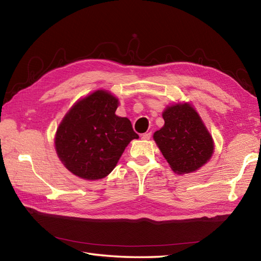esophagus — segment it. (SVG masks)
<instances>
[{
    "instance_id": "1",
    "label": "esophagus",
    "mask_w": 261,
    "mask_h": 261,
    "mask_svg": "<svg viewBox=\"0 0 261 261\" xmlns=\"http://www.w3.org/2000/svg\"><path fill=\"white\" fill-rule=\"evenodd\" d=\"M141 138H142L143 140H149L151 138V132H147V134H143L141 136Z\"/></svg>"
}]
</instances>
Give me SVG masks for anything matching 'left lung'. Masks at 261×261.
<instances>
[{
    "instance_id": "obj_1",
    "label": "left lung",
    "mask_w": 261,
    "mask_h": 261,
    "mask_svg": "<svg viewBox=\"0 0 261 261\" xmlns=\"http://www.w3.org/2000/svg\"><path fill=\"white\" fill-rule=\"evenodd\" d=\"M165 124L153 134L163 156L177 174L201 168L212 157L214 143L201 116L191 104H174L163 112Z\"/></svg>"
}]
</instances>
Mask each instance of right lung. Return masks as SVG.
Segmentation results:
<instances>
[{"instance_id":"right-lung-1","label":"right lung","mask_w":261,"mask_h":261,"mask_svg":"<svg viewBox=\"0 0 261 261\" xmlns=\"http://www.w3.org/2000/svg\"><path fill=\"white\" fill-rule=\"evenodd\" d=\"M119 99L98 90L73 105L56 132L59 159L70 173L83 179L107 177L125 147L138 139L127 118L115 114Z\"/></svg>"}]
</instances>
